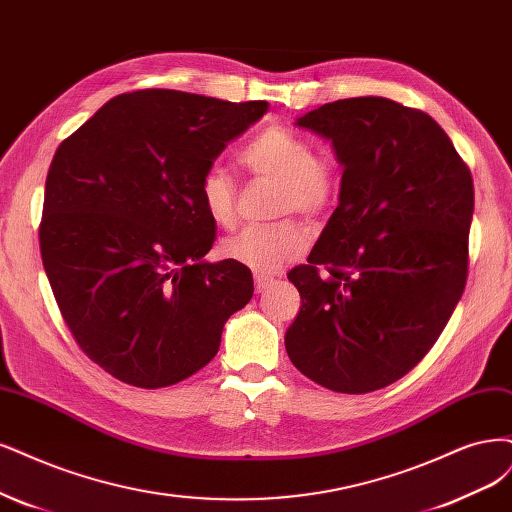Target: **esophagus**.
<instances>
[{"mask_svg": "<svg viewBox=\"0 0 512 512\" xmlns=\"http://www.w3.org/2000/svg\"><path fill=\"white\" fill-rule=\"evenodd\" d=\"M254 284H256V292H264L271 284H273V277L267 275H256L254 277Z\"/></svg>", "mask_w": 512, "mask_h": 512, "instance_id": "34e87169", "label": "esophagus"}]
</instances>
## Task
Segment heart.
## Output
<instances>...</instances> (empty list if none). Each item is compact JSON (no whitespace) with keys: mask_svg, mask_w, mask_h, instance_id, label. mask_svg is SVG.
Instances as JSON below:
<instances>
[{"mask_svg":"<svg viewBox=\"0 0 512 512\" xmlns=\"http://www.w3.org/2000/svg\"><path fill=\"white\" fill-rule=\"evenodd\" d=\"M241 165L258 178L279 182L277 214L315 220L337 203L341 178L332 163L315 158L313 146L296 131L271 125L256 133L239 154ZM199 201L207 218L231 228L237 220V188L224 167L211 165L199 180ZM307 248V235L292 220L245 226L220 245L222 256L260 275H273Z\"/></svg>","mask_w":512,"mask_h":512,"instance_id":"heart-1","label":"heart"}]
</instances>
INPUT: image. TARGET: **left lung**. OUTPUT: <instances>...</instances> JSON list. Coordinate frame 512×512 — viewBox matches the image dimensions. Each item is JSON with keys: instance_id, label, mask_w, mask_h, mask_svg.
I'll list each match as a JSON object with an SVG mask.
<instances>
[{"instance_id": "8db88e82", "label": "left lung", "mask_w": 512, "mask_h": 512, "mask_svg": "<svg viewBox=\"0 0 512 512\" xmlns=\"http://www.w3.org/2000/svg\"><path fill=\"white\" fill-rule=\"evenodd\" d=\"M296 127L330 139L343 178L288 273L303 301L288 356L332 392H375L424 360L462 298L472 175L432 116L385 97L324 103Z\"/></svg>"}]
</instances>
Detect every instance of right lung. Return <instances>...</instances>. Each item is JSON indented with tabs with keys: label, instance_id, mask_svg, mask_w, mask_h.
Wrapping results in <instances>:
<instances>
[{
	"label": "right lung",
	"instance_id": "obj_1",
	"mask_svg": "<svg viewBox=\"0 0 512 512\" xmlns=\"http://www.w3.org/2000/svg\"><path fill=\"white\" fill-rule=\"evenodd\" d=\"M269 110L167 88L125 93L63 139L52 158L40 252L52 294L84 354L135 387L188 379L218 354L254 281L207 262L216 224L199 180Z\"/></svg>",
	"mask_w": 512,
	"mask_h": 512
}]
</instances>
